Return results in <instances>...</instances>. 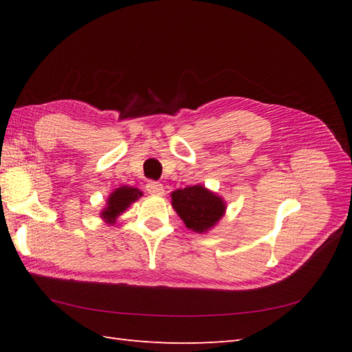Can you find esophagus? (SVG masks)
<instances>
[{
    "instance_id": "34e87169",
    "label": "esophagus",
    "mask_w": 352,
    "mask_h": 352,
    "mask_svg": "<svg viewBox=\"0 0 352 352\" xmlns=\"http://www.w3.org/2000/svg\"><path fill=\"white\" fill-rule=\"evenodd\" d=\"M146 190L153 196H162L164 195V185L156 181H148L146 185Z\"/></svg>"
}]
</instances>
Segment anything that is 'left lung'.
I'll list each match as a JSON object with an SVG mask.
<instances>
[{
	"mask_svg": "<svg viewBox=\"0 0 352 352\" xmlns=\"http://www.w3.org/2000/svg\"><path fill=\"white\" fill-rule=\"evenodd\" d=\"M171 206L185 226L197 234L210 231L225 216L226 204L204 185L186 186L171 192Z\"/></svg>",
	"mask_w": 352,
	"mask_h": 352,
	"instance_id": "left-lung-1",
	"label": "left lung"
}]
</instances>
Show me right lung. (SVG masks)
I'll use <instances>...</instances> for the list:
<instances>
[{
	"mask_svg": "<svg viewBox=\"0 0 352 352\" xmlns=\"http://www.w3.org/2000/svg\"><path fill=\"white\" fill-rule=\"evenodd\" d=\"M142 196V191L138 188H133V186H120V188H116L111 196L107 197V204L106 208H103L102 217L106 223H116V220L120 217V214H123L131 204H133L135 200H138Z\"/></svg>",
	"mask_w": 352,
	"mask_h": 352,
	"instance_id": "1",
	"label": "right lung"
}]
</instances>
